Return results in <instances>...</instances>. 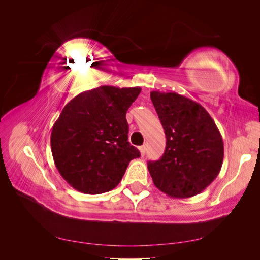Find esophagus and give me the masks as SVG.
I'll list each match as a JSON object with an SVG mask.
<instances>
[{"label": "esophagus", "mask_w": 260, "mask_h": 260, "mask_svg": "<svg viewBox=\"0 0 260 260\" xmlns=\"http://www.w3.org/2000/svg\"><path fill=\"white\" fill-rule=\"evenodd\" d=\"M139 149H140L141 156H144V155H145V153H146V145H142V146H140V147H139Z\"/></svg>", "instance_id": "obj_1"}]
</instances>
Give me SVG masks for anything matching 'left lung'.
Masks as SVG:
<instances>
[{
  "label": "left lung",
  "instance_id": "obj_1",
  "mask_svg": "<svg viewBox=\"0 0 260 260\" xmlns=\"http://www.w3.org/2000/svg\"><path fill=\"white\" fill-rule=\"evenodd\" d=\"M166 135L161 158L148 161L155 186L170 198L200 194L219 175L223 141L215 121L201 104L176 92H151Z\"/></svg>",
  "mask_w": 260,
  "mask_h": 260
}]
</instances>
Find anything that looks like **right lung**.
Returning <instances> with one entry per match:
<instances>
[{
	"instance_id": "1",
	"label": "right lung",
	"mask_w": 260,
	"mask_h": 260,
	"mask_svg": "<svg viewBox=\"0 0 260 260\" xmlns=\"http://www.w3.org/2000/svg\"><path fill=\"white\" fill-rule=\"evenodd\" d=\"M141 88L102 85L84 91L62 108L51 133L60 176L76 190L101 194L120 182L130 160L141 156L128 142L125 114Z\"/></svg>"
}]
</instances>
